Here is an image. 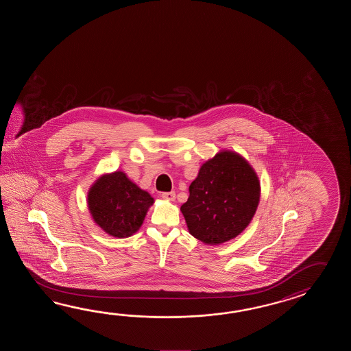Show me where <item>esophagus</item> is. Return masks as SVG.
<instances>
[{"instance_id":"esophagus-1","label":"esophagus","mask_w":351,"mask_h":351,"mask_svg":"<svg viewBox=\"0 0 351 351\" xmlns=\"http://www.w3.org/2000/svg\"><path fill=\"white\" fill-rule=\"evenodd\" d=\"M162 198L167 201H174L176 199V192H165L162 193Z\"/></svg>"}]
</instances>
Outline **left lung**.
Segmentation results:
<instances>
[{"label": "left lung", "instance_id": "obj_1", "mask_svg": "<svg viewBox=\"0 0 351 351\" xmlns=\"http://www.w3.org/2000/svg\"><path fill=\"white\" fill-rule=\"evenodd\" d=\"M258 201L260 183L254 169L239 154L221 152L202 165L180 210L192 236L218 245L246 228Z\"/></svg>", "mask_w": 351, "mask_h": 351}]
</instances>
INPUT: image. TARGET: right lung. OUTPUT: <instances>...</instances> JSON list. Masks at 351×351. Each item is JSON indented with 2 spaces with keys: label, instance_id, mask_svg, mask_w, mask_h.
Instances as JSON below:
<instances>
[{
  "label": "right lung",
  "instance_id": "obj_1",
  "mask_svg": "<svg viewBox=\"0 0 351 351\" xmlns=\"http://www.w3.org/2000/svg\"><path fill=\"white\" fill-rule=\"evenodd\" d=\"M88 202L94 221L106 233L124 239L139 230L153 198L124 173L115 172L97 179Z\"/></svg>",
  "mask_w": 351,
  "mask_h": 351
}]
</instances>
